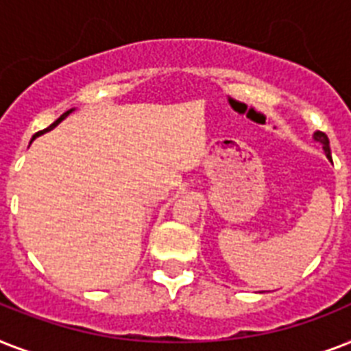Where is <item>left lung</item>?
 <instances>
[{"label": "left lung", "instance_id": "8db88e82", "mask_svg": "<svg viewBox=\"0 0 351 351\" xmlns=\"http://www.w3.org/2000/svg\"><path fill=\"white\" fill-rule=\"evenodd\" d=\"M313 140H315L317 143H321L322 151H324V154H326V158L332 160V153H330V140H328L326 134L321 131H315L313 132Z\"/></svg>", "mask_w": 351, "mask_h": 351}]
</instances>
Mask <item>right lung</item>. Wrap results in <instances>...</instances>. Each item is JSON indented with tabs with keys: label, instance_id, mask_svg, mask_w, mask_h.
<instances>
[{
	"label": "right lung",
	"instance_id": "right-lung-1",
	"mask_svg": "<svg viewBox=\"0 0 351 351\" xmlns=\"http://www.w3.org/2000/svg\"><path fill=\"white\" fill-rule=\"evenodd\" d=\"M73 111H74V109H69V111H67V112H63L62 117L58 118V120H56V121H54V123H52V125H49V127H47L45 131H41V132H38V134H34V136H32V140H36V136H40V134H43V132H47V131H51V129H54V127H56V125H58V123H60V121H62V120H65V118H67V117H69V114H71V112H73ZM32 140H30V142H32Z\"/></svg>",
	"mask_w": 351,
	"mask_h": 351
}]
</instances>
